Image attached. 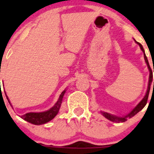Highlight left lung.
Returning a JSON list of instances; mask_svg holds the SVG:
<instances>
[{
  "instance_id": "obj_1",
  "label": "left lung",
  "mask_w": 154,
  "mask_h": 154,
  "mask_svg": "<svg viewBox=\"0 0 154 154\" xmlns=\"http://www.w3.org/2000/svg\"><path fill=\"white\" fill-rule=\"evenodd\" d=\"M134 41L136 42V44L139 45V47H140V48H141V50H142V52H143L144 60H145L146 64H147V68H148L149 71H150V75H149V80H148V86H147V91H146V94H145V95H144V97H143V99H142V100H141V101L139 102V103H138V104L136 105V106H135L134 108H133V109H132L131 111L128 113V114L125 115V116H115V115L110 114V113H109V112H103V111L100 112H101V114L103 115V116H104L106 119H107L108 120L111 121V122H117V123H119V122H125L127 120V119L133 117L135 115L137 114L139 111H141V110H142V109L145 106L146 103H147V98H148L149 92H150V86H151L152 81H153V73H152V70L150 67L148 60H147V57H146L145 53H144V48H143V47H142V45L140 44V43L138 42H136L135 39H134ZM153 87H154V82H153Z\"/></svg>"
}]
</instances>
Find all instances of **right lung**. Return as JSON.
Wrapping results in <instances>:
<instances>
[{"label":"right lung","instance_id":"add662e5","mask_svg":"<svg viewBox=\"0 0 154 154\" xmlns=\"http://www.w3.org/2000/svg\"><path fill=\"white\" fill-rule=\"evenodd\" d=\"M66 91V89H65L64 91L61 93V94L60 95V97H59L57 103H55V105H54V106L51 107L50 109L45 112H41L26 113V114L23 115V116H21V118L22 119H24V120H25L26 122L35 125H43V124L48 123V122L52 120V119L58 114L59 110H60V106H61L62 104V101H63V96H64ZM4 92H5L6 97H7V99L8 100L9 103H10L11 106H12L10 103V100H9L8 96L6 94V91H4Z\"/></svg>","mask_w":154,"mask_h":154}]
</instances>
